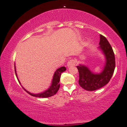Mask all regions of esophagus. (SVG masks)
I'll list each match as a JSON object with an SVG mask.
<instances>
[{
  "label": "esophagus",
  "instance_id": "1",
  "mask_svg": "<svg viewBox=\"0 0 127 127\" xmlns=\"http://www.w3.org/2000/svg\"><path fill=\"white\" fill-rule=\"evenodd\" d=\"M76 64V62L74 60H70L67 62V67H70L72 66V65H75Z\"/></svg>",
  "mask_w": 127,
  "mask_h": 127
}]
</instances>
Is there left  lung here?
<instances>
[{
    "label": "left lung",
    "mask_w": 127,
    "mask_h": 127,
    "mask_svg": "<svg viewBox=\"0 0 127 127\" xmlns=\"http://www.w3.org/2000/svg\"><path fill=\"white\" fill-rule=\"evenodd\" d=\"M100 48L106 58V63L100 73H94L84 65L77 66L79 74V84L87 91H95L108 84L115 68V58L111 45L104 36L100 34Z\"/></svg>",
    "instance_id": "1"
}]
</instances>
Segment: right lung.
<instances>
[{
  "instance_id": "add662e5",
  "label": "right lung",
  "mask_w": 127,
  "mask_h": 127,
  "mask_svg": "<svg viewBox=\"0 0 127 127\" xmlns=\"http://www.w3.org/2000/svg\"><path fill=\"white\" fill-rule=\"evenodd\" d=\"M65 70H66V68L65 67H62L58 68L54 73V75L53 79H52V84L50 86V87L47 90L43 92V93H39V94H32V93H29V91H27V90H25L24 88V90L27 92L28 94L31 95L33 97H41V98H46V97H51V96L55 95L57 91H59L60 87V77H61V74L62 73L64 72ZM15 75L17 76V79H18L19 83L21 84L20 81L18 80V77H17V73H16V69H15Z\"/></svg>"
}]
</instances>
